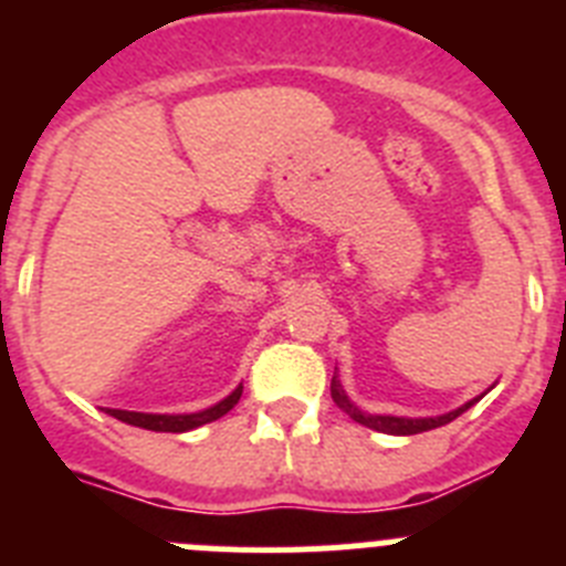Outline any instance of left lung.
Masks as SVG:
<instances>
[{
    "label": "left lung",
    "instance_id": "8db88e82",
    "mask_svg": "<svg viewBox=\"0 0 566 566\" xmlns=\"http://www.w3.org/2000/svg\"><path fill=\"white\" fill-rule=\"evenodd\" d=\"M332 399H334V402H337L339 411H345V413H348V417L354 419V422L365 424V428H371V431L394 433V437H411V433L433 431V428H439V424L453 422V419H457L459 413L468 411L470 405L476 402L479 397L476 399H468V402H464V405H459L457 411L439 413V417H391V413H365V411H359V408L352 402V399L345 397L339 379L332 377Z\"/></svg>",
    "mask_w": 566,
    "mask_h": 566
}]
</instances>
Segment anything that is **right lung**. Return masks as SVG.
I'll use <instances>...</instances> for the list:
<instances>
[{"label":"right lung","instance_id":"obj_1","mask_svg":"<svg viewBox=\"0 0 566 566\" xmlns=\"http://www.w3.org/2000/svg\"><path fill=\"white\" fill-rule=\"evenodd\" d=\"M240 394H243V385L234 388L223 402L212 405L207 411H198V413H178V417H169V413H142V411H124V408H104L109 417L122 419V422L135 424V428H147V431H164V433H184V431H192L198 424H207L214 422V419H221L223 413H229L238 405Z\"/></svg>","mask_w":566,"mask_h":566}]
</instances>
